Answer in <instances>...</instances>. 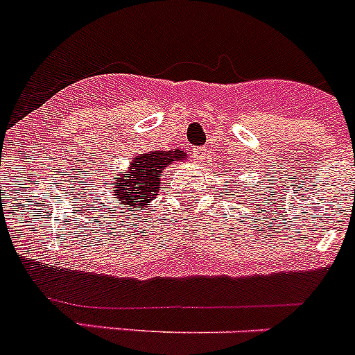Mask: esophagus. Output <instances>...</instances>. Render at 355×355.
Returning a JSON list of instances; mask_svg holds the SVG:
<instances>
[{
    "mask_svg": "<svg viewBox=\"0 0 355 355\" xmlns=\"http://www.w3.org/2000/svg\"><path fill=\"white\" fill-rule=\"evenodd\" d=\"M207 156V149L206 148H197L193 149V162L195 164H202L206 160Z\"/></svg>",
    "mask_w": 355,
    "mask_h": 355,
    "instance_id": "obj_1",
    "label": "esophagus"
}]
</instances>
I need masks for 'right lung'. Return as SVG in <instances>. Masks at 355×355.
<instances>
[{"label":"right lung","mask_w":355,"mask_h":355,"mask_svg":"<svg viewBox=\"0 0 355 355\" xmlns=\"http://www.w3.org/2000/svg\"><path fill=\"white\" fill-rule=\"evenodd\" d=\"M187 153L175 151H149L137 156L128 165V171L121 175H114L112 193L119 200V206L128 211L142 213L151 206V200L160 191V174L171 162L183 160Z\"/></svg>","instance_id":"right-lung-1"}]
</instances>
